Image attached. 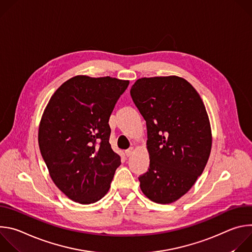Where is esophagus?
<instances>
[{"instance_id": "34e87169", "label": "esophagus", "mask_w": 252, "mask_h": 252, "mask_svg": "<svg viewBox=\"0 0 252 252\" xmlns=\"http://www.w3.org/2000/svg\"><path fill=\"white\" fill-rule=\"evenodd\" d=\"M133 154V148H129L128 150H126V156L128 158V157H130L131 155Z\"/></svg>"}]
</instances>
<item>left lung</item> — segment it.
<instances>
[{
  "mask_svg": "<svg viewBox=\"0 0 252 252\" xmlns=\"http://www.w3.org/2000/svg\"><path fill=\"white\" fill-rule=\"evenodd\" d=\"M130 95L147 122L149 170L138 177L154 202L171 203L185 195L202 173L211 151V128L195 89L176 76L138 79Z\"/></svg>",
  "mask_w": 252,
  "mask_h": 252,
  "instance_id": "left-lung-1",
  "label": "left lung"
}]
</instances>
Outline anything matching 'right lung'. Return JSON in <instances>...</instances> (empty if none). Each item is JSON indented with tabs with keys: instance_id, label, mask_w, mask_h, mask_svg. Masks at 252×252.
<instances>
[{
	"instance_id": "obj_1",
	"label": "right lung",
	"mask_w": 252,
	"mask_h": 252,
	"mask_svg": "<svg viewBox=\"0 0 252 252\" xmlns=\"http://www.w3.org/2000/svg\"><path fill=\"white\" fill-rule=\"evenodd\" d=\"M129 82L76 76L49 100L39 126V147L58 189L90 204L111 188L121 157L110 145L109 120Z\"/></svg>"
}]
</instances>
